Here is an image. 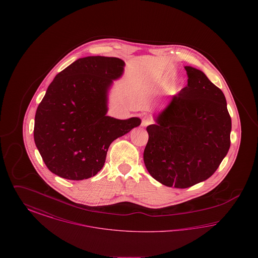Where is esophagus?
Returning a JSON list of instances; mask_svg holds the SVG:
<instances>
[{"label": "esophagus", "instance_id": "1", "mask_svg": "<svg viewBox=\"0 0 258 258\" xmlns=\"http://www.w3.org/2000/svg\"><path fill=\"white\" fill-rule=\"evenodd\" d=\"M152 119L150 118V117H148V116H145V117H143L142 118V122H141V125L142 126H147L149 124H151L152 123Z\"/></svg>", "mask_w": 258, "mask_h": 258}]
</instances>
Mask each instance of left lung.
<instances>
[{
	"label": "left lung",
	"instance_id": "left-lung-1",
	"mask_svg": "<svg viewBox=\"0 0 258 258\" xmlns=\"http://www.w3.org/2000/svg\"><path fill=\"white\" fill-rule=\"evenodd\" d=\"M187 85L147 126L144 163L160 184L185 188L210 178L230 147L226 99L201 71L184 67Z\"/></svg>",
	"mask_w": 258,
	"mask_h": 258
}]
</instances>
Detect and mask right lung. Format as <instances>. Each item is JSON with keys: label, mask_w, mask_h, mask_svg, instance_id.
<instances>
[{"label": "right lung", "mask_w": 258, "mask_h": 258, "mask_svg": "<svg viewBox=\"0 0 258 258\" xmlns=\"http://www.w3.org/2000/svg\"><path fill=\"white\" fill-rule=\"evenodd\" d=\"M115 57L78 59L57 74L37 106L34 139L50 171L68 180H84L103 167L111 143L141 123L107 113V94L123 73Z\"/></svg>", "instance_id": "right-lung-1"}]
</instances>
